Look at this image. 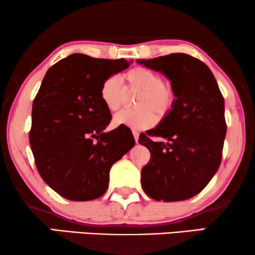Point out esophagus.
Instances as JSON below:
<instances>
[{
    "mask_svg": "<svg viewBox=\"0 0 255 255\" xmlns=\"http://www.w3.org/2000/svg\"><path fill=\"white\" fill-rule=\"evenodd\" d=\"M132 133H133V137H134L135 142H138V140H139V132L133 131V132H132Z\"/></svg>",
    "mask_w": 255,
    "mask_h": 255,
    "instance_id": "esophagus-1",
    "label": "esophagus"
}]
</instances>
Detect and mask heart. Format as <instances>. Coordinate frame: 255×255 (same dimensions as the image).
I'll use <instances>...</instances> for the list:
<instances>
[{
    "label": "heart",
    "mask_w": 255,
    "mask_h": 255,
    "mask_svg": "<svg viewBox=\"0 0 255 255\" xmlns=\"http://www.w3.org/2000/svg\"><path fill=\"white\" fill-rule=\"evenodd\" d=\"M128 89L141 93L139 96L138 113L122 111L114 117V127H125L131 130H146L155 124V113L160 118L172 111L175 103V93L173 88L163 83L158 73L145 67H135L125 74ZM100 97L104 107L109 111H117L125 99V89L117 76H109L104 80L100 88Z\"/></svg>",
    "instance_id": "1"
}]
</instances>
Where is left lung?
<instances>
[{
	"label": "left lung",
	"instance_id": "1",
	"mask_svg": "<svg viewBox=\"0 0 255 255\" xmlns=\"http://www.w3.org/2000/svg\"><path fill=\"white\" fill-rule=\"evenodd\" d=\"M138 64L160 72L170 81L175 103L139 144L151 152L141 169L142 189L155 201L176 202L194 197L219 168L226 134L224 99L214 74L204 62L184 53Z\"/></svg>",
	"mask_w": 255,
	"mask_h": 255
}]
</instances>
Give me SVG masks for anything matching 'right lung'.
I'll use <instances>...</instances> for the list:
<instances>
[{
    "mask_svg": "<svg viewBox=\"0 0 255 255\" xmlns=\"http://www.w3.org/2000/svg\"><path fill=\"white\" fill-rule=\"evenodd\" d=\"M130 64L74 53L44 76L32 104L30 146L40 176L67 200L102 196L111 166L134 146L128 128L106 131L111 114L100 97L104 80Z\"/></svg>",
    "mask_w": 255,
    "mask_h": 255,
    "instance_id": "obj_1",
    "label": "right lung"
}]
</instances>
